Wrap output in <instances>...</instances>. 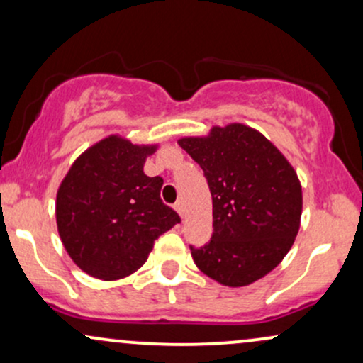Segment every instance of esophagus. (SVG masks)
Returning a JSON list of instances; mask_svg holds the SVG:
<instances>
[{
  "mask_svg": "<svg viewBox=\"0 0 363 363\" xmlns=\"http://www.w3.org/2000/svg\"><path fill=\"white\" fill-rule=\"evenodd\" d=\"M174 208H176V211L179 213V215H181V218H184V203H182L181 199H179L177 203L174 204Z\"/></svg>",
  "mask_w": 363,
  "mask_h": 363,
  "instance_id": "obj_1",
  "label": "esophagus"
}]
</instances>
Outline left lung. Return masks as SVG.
<instances>
[{
    "label": "left lung",
    "instance_id": "left-lung-1",
    "mask_svg": "<svg viewBox=\"0 0 363 363\" xmlns=\"http://www.w3.org/2000/svg\"><path fill=\"white\" fill-rule=\"evenodd\" d=\"M179 145L201 165L213 198L211 240L189 245L194 264L223 286L259 281L281 264L298 235V174L264 135L240 123L181 138Z\"/></svg>",
    "mask_w": 363,
    "mask_h": 363
}]
</instances>
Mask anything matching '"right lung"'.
<instances>
[{
    "label": "right lung",
    "instance_id": "right-lung-1",
    "mask_svg": "<svg viewBox=\"0 0 363 363\" xmlns=\"http://www.w3.org/2000/svg\"><path fill=\"white\" fill-rule=\"evenodd\" d=\"M154 152L111 135L87 148L64 177L57 228L71 259L89 276L115 281L135 272L155 240L181 223L160 199L164 179L143 172Z\"/></svg>",
    "mask_w": 363,
    "mask_h": 363
}]
</instances>
